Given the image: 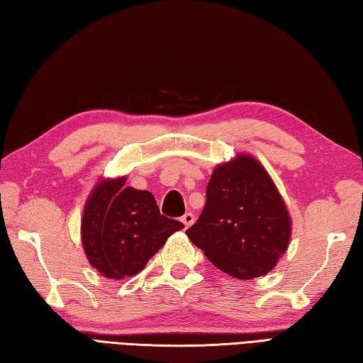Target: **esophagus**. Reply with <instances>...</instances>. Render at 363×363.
Segmentation results:
<instances>
[{
  "label": "esophagus",
  "instance_id": "obj_1",
  "mask_svg": "<svg viewBox=\"0 0 363 363\" xmlns=\"http://www.w3.org/2000/svg\"><path fill=\"white\" fill-rule=\"evenodd\" d=\"M181 222L186 225V228H189V226H191L195 223V216L191 214V212H187V214H184L182 216V218H181Z\"/></svg>",
  "mask_w": 363,
  "mask_h": 363
}]
</instances>
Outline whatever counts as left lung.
Returning <instances> with one entry per match:
<instances>
[{
  "label": "left lung",
  "mask_w": 363,
  "mask_h": 363,
  "mask_svg": "<svg viewBox=\"0 0 363 363\" xmlns=\"http://www.w3.org/2000/svg\"><path fill=\"white\" fill-rule=\"evenodd\" d=\"M186 234L220 271L252 280L271 272L288 250L291 217L266 168L238 154L214 168L201 216Z\"/></svg>",
  "instance_id": "obj_1"
}]
</instances>
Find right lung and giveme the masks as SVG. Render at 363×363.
Instances as JSON below:
<instances>
[{
    "mask_svg": "<svg viewBox=\"0 0 363 363\" xmlns=\"http://www.w3.org/2000/svg\"><path fill=\"white\" fill-rule=\"evenodd\" d=\"M125 176L99 181L82 217L84 255L99 274L113 280L140 274L167 239L184 228L160 214L151 191L125 187Z\"/></svg>",
    "mask_w": 363,
    "mask_h": 363,
    "instance_id": "1",
    "label": "right lung"
}]
</instances>
